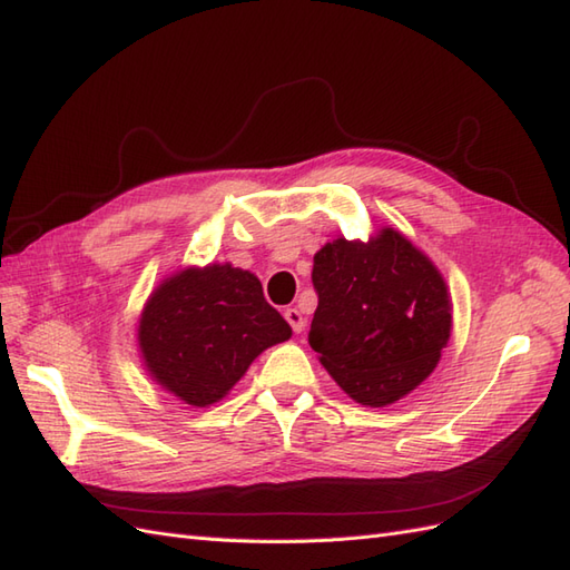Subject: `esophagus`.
I'll return each mask as SVG.
<instances>
[{
    "label": "esophagus",
    "mask_w": 570,
    "mask_h": 570,
    "mask_svg": "<svg viewBox=\"0 0 570 570\" xmlns=\"http://www.w3.org/2000/svg\"><path fill=\"white\" fill-rule=\"evenodd\" d=\"M284 317L288 321V325H291V330H294V333H303V327H306V317H303V313L298 308H286Z\"/></svg>",
    "instance_id": "1"
}]
</instances>
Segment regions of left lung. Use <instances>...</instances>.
<instances>
[{"instance_id": "left-lung-1", "label": "left lung", "mask_w": 570, "mask_h": 570, "mask_svg": "<svg viewBox=\"0 0 570 570\" xmlns=\"http://www.w3.org/2000/svg\"><path fill=\"white\" fill-rule=\"evenodd\" d=\"M308 342L350 399L383 407L417 389L452 335V298L428 255L393 228L313 257Z\"/></svg>"}]
</instances>
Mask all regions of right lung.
Returning <instances> with one entry per match:
<instances>
[{"mask_svg": "<svg viewBox=\"0 0 570 570\" xmlns=\"http://www.w3.org/2000/svg\"><path fill=\"white\" fill-rule=\"evenodd\" d=\"M288 337V323L264 301L257 276L228 262L167 276L138 323L148 374L194 407L225 399L264 350Z\"/></svg>", "mask_w": 570, "mask_h": 570, "instance_id": "obj_1", "label": "right lung"}]
</instances>
